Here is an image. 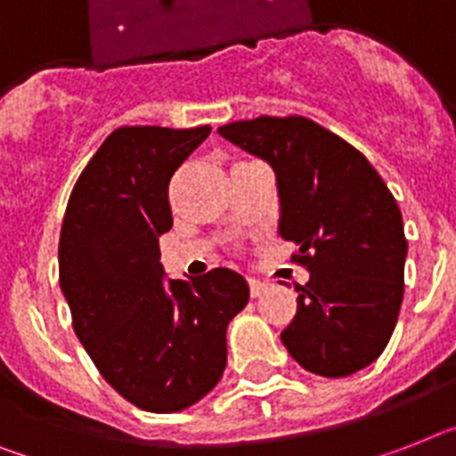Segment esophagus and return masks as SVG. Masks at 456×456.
<instances>
[{"instance_id":"esophagus-1","label":"esophagus","mask_w":456,"mask_h":456,"mask_svg":"<svg viewBox=\"0 0 456 456\" xmlns=\"http://www.w3.org/2000/svg\"><path fill=\"white\" fill-rule=\"evenodd\" d=\"M249 291H251V296H254V298H258V296H261V293L265 291V281L251 277V280H249Z\"/></svg>"}]
</instances>
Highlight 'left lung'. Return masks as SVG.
<instances>
[{
    "label": "left lung",
    "instance_id": "8db88e82",
    "mask_svg": "<svg viewBox=\"0 0 456 456\" xmlns=\"http://www.w3.org/2000/svg\"><path fill=\"white\" fill-rule=\"evenodd\" d=\"M219 134L273 165L280 235L310 270L281 342L305 370L345 378L385 352L403 300L408 240L368 158L305 116H258Z\"/></svg>",
    "mask_w": 456,
    "mask_h": 456
}]
</instances>
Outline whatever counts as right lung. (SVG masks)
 <instances>
[{"label":"right lung","mask_w":456,"mask_h":456,"mask_svg":"<svg viewBox=\"0 0 456 456\" xmlns=\"http://www.w3.org/2000/svg\"><path fill=\"white\" fill-rule=\"evenodd\" d=\"M212 133L123 126L90 158L60 231V289L100 375L130 403L176 412L225 370V329L249 300L242 274L165 281L158 237L172 228L169 179Z\"/></svg>","instance_id":"right-lung-1"}]
</instances>
